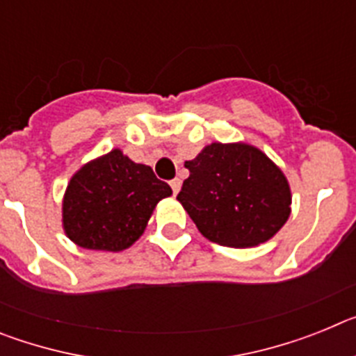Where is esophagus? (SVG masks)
Wrapping results in <instances>:
<instances>
[{"instance_id": "34e87169", "label": "esophagus", "mask_w": 356, "mask_h": 356, "mask_svg": "<svg viewBox=\"0 0 356 356\" xmlns=\"http://www.w3.org/2000/svg\"><path fill=\"white\" fill-rule=\"evenodd\" d=\"M169 185H171V188H172V194L180 193V187H181L180 178H175V180H171L169 181Z\"/></svg>"}]
</instances>
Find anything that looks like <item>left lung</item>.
I'll return each instance as SVG.
<instances>
[{
	"instance_id": "8db88e82",
	"label": "left lung",
	"mask_w": 356,
	"mask_h": 356,
	"mask_svg": "<svg viewBox=\"0 0 356 356\" xmlns=\"http://www.w3.org/2000/svg\"><path fill=\"white\" fill-rule=\"evenodd\" d=\"M188 178L176 200L209 241L251 248L269 241L291 216V187L259 147L212 143L187 160Z\"/></svg>"
}]
</instances>
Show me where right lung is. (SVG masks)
Returning <instances> with one entry per match:
<instances>
[{
	"label": "right lung",
	"instance_id": "obj_1",
	"mask_svg": "<svg viewBox=\"0 0 356 356\" xmlns=\"http://www.w3.org/2000/svg\"><path fill=\"white\" fill-rule=\"evenodd\" d=\"M171 194L149 165L112 149L85 163L69 181L62 203L64 232L85 250H127L144 234L156 203Z\"/></svg>",
	"mask_w": 356,
	"mask_h": 356
}]
</instances>
